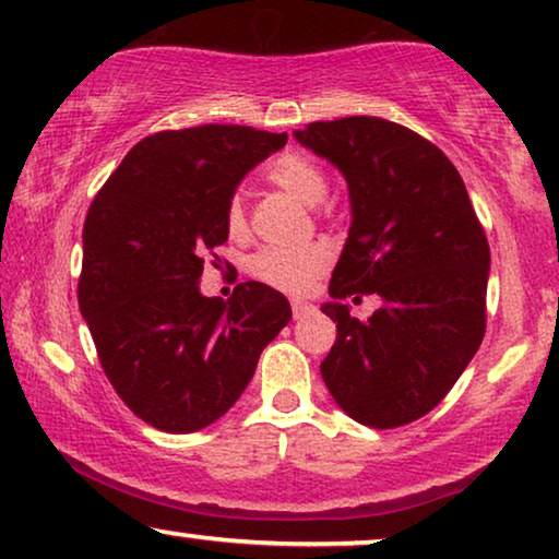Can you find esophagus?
Here are the masks:
<instances>
[{"label": "esophagus", "instance_id": "esophagus-1", "mask_svg": "<svg viewBox=\"0 0 559 559\" xmlns=\"http://www.w3.org/2000/svg\"><path fill=\"white\" fill-rule=\"evenodd\" d=\"M310 312H316V305L305 302V300H293V316L300 320L305 316H310Z\"/></svg>", "mask_w": 559, "mask_h": 559}]
</instances>
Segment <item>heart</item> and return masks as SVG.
I'll use <instances>...</instances> for the list:
<instances>
[{"instance_id":"b5f03b06","label":"heart","mask_w":559,"mask_h":559,"mask_svg":"<svg viewBox=\"0 0 559 559\" xmlns=\"http://www.w3.org/2000/svg\"><path fill=\"white\" fill-rule=\"evenodd\" d=\"M266 178L274 186L295 195L297 201L316 209L325 201L328 180L320 165L300 152H285L266 165ZM226 228L231 234H241L247 228V209H243L241 195H231L226 203ZM331 264V251L325 243H310L302 249L285 247H264L259 249L249 262L251 277L282 293H305L325 266Z\"/></svg>"}]
</instances>
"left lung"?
Returning a JSON list of instances; mask_svg holds the SVG:
<instances>
[{
  "label": "left lung",
  "mask_w": 559,
  "mask_h": 559,
  "mask_svg": "<svg viewBox=\"0 0 559 559\" xmlns=\"http://www.w3.org/2000/svg\"><path fill=\"white\" fill-rule=\"evenodd\" d=\"M295 140L346 178L350 228L323 310L338 328L320 373L350 419L377 430L438 407L486 331L491 251L455 165L379 117L316 121ZM379 294L369 321L342 302Z\"/></svg>",
  "instance_id": "left-lung-1"
}]
</instances>
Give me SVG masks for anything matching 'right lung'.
<instances>
[{"instance_id": "right-lung-1", "label": "right lung", "mask_w": 559, "mask_h": 559, "mask_svg": "<svg viewBox=\"0 0 559 559\" xmlns=\"http://www.w3.org/2000/svg\"><path fill=\"white\" fill-rule=\"evenodd\" d=\"M285 144L287 132L239 124L152 134L91 203L81 316L111 386L157 430L186 435L224 417L293 318L262 282H241L228 302L201 293L203 257L228 239V198Z\"/></svg>"}]
</instances>
